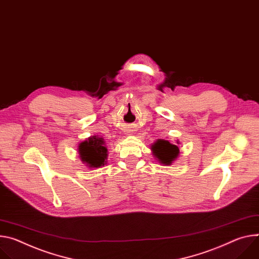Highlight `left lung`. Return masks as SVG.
<instances>
[{
  "instance_id": "obj_1",
  "label": "left lung",
  "mask_w": 259,
  "mask_h": 259,
  "mask_svg": "<svg viewBox=\"0 0 259 259\" xmlns=\"http://www.w3.org/2000/svg\"><path fill=\"white\" fill-rule=\"evenodd\" d=\"M177 144L179 145V142H177ZM151 151L155 159L164 166L171 165L180 154L179 147L170 144L165 139H157L151 146Z\"/></svg>"
}]
</instances>
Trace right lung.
<instances>
[{"mask_svg":"<svg viewBox=\"0 0 259 259\" xmlns=\"http://www.w3.org/2000/svg\"><path fill=\"white\" fill-rule=\"evenodd\" d=\"M79 158L90 169L100 168L107 163L108 152L104 139L99 135L88 137L78 145Z\"/></svg>","mask_w":259,"mask_h":259,"instance_id":"1","label":"right lung"}]
</instances>
